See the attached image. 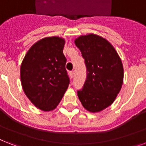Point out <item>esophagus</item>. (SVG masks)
Instances as JSON below:
<instances>
[{
	"mask_svg": "<svg viewBox=\"0 0 146 146\" xmlns=\"http://www.w3.org/2000/svg\"><path fill=\"white\" fill-rule=\"evenodd\" d=\"M70 74L71 78H73V76H74V72H73V71H70Z\"/></svg>",
	"mask_w": 146,
	"mask_h": 146,
	"instance_id": "34e87169",
	"label": "esophagus"
}]
</instances>
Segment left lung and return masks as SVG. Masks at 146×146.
Instances as JSON below:
<instances>
[{
  "mask_svg": "<svg viewBox=\"0 0 146 146\" xmlns=\"http://www.w3.org/2000/svg\"><path fill=\"white\" fill-rule=\"evenodd\" d=\"M85 59L87 78L77 92L83 107L91 112H100L110 106L121 91L124 68L120 57L108 40L94 34L75 40Z\"/></svg>",
  "mask_w": 146,
  "mask_h": 146,
  "instance_id": "1",
  "label": "left lung"
}]
</instances>
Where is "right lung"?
Wrapping results in <instances>:
<instances>
[{"label": "right lung", "mask_w": 146, "mask_h": 146, "mask_svg": "<svg viewBox=\"0 0 146 146\" xmlns=\"http://www.w3.org/2000/svg\"><path fill=\"white\" fill-rule=\"evenodd\" d=\"M65 40L45 37L29 48L21 64L20 77L23 91L32 104L48 112L54 110L70 84L63 54Z\"/></svg>", "instance_id": "1"}]
</instances>
